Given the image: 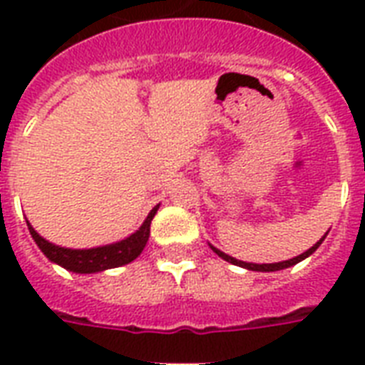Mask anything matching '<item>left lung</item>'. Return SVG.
Listing matches in <instances>:
<instances>
[{
  "label": "left lung",
  "mask_w": 365,
  "mask_h": 365,
  "mask_svg": "<svg viewBox=\"0 0 365 365\" xmlns=\"http://www.w3.org/2000/svg\"><path fill=\"white\" fill-rule=\"evenodd\" d=\"M324 239H326V237H322V239L318 240V242L314 244L312 248H309V250H307V252H303V254H301V255L294 257V259L280 261V263H263V265H257V263H246V261L235 259V257H231V255H227V254H223V252H220V250L214 248V246H212V250H214V252H216V254L220 255L222 259L229 261V263H233V265L244 267V269H250V271H265V272H269V271H280V269H288V267L295 265V263H299L301 259H305V257H309V255H311L312 252H317V248H318V246H320V244H322Z\"/></svg>",
  "instance_id": "8db88e82"
}]
</instances>
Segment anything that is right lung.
I'll list each match as a JSON object with an SVG mask.
<instances>
[{
  "mask_svg": "<svg viewBox=\"0 0 365 365\" xmlns=\"http://www.w3.org/2000/svg\"><path fill=\"white\" fill-rule=\"evenodd\" d=\"M157 208L155 206L153 210L149 212V216L145 217V222L136 233L130 235L128 239L121 240L117 244H110V246H102V248H91V250H70V248H60V246H54V244L47 242V240L39 237V235L34 231L30 223H28V229H30V235L34 237L36 244L41 248V252L47 255L48 259L58 263L68 271L73 272H98L106 271V269H113V267H121L130 263L142 254V250L145 248L149 239V227H151V220L157 214Z\"/></svg>",
  "mask_w": 365,
  "mask_h": 365,
  "instance_id": "add662e5",
  "label": "right lung"
}]
</instances>
